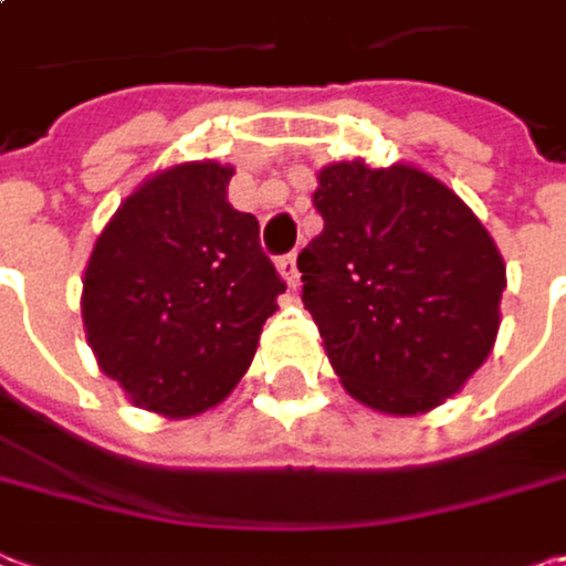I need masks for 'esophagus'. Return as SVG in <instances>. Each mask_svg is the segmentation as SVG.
Wrapping results in <instances>:
<instances>
[{
    "label": "esophagus",
    "mask_w": 566,
    "mask_h": 566,
    "mask_svg": "<svg viewBox=\"0 0 566 566\" xmlns=\"http://www.w3.org/2000/svg\"><path fill=\"white\" fill-rule=\"evenodd\" d=\"M279 275H282L287 287H297L301 272H297V259H294V255H284V259H279Z\"/></svg>",
    "instance_id": "34e87169"
}]
</instances>
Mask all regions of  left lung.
Listing matches in <instances>:
<instances>
[{
  "label": "left lung",
  "instance_id": "left-lung-1",
  "mask_svg": "<svg viewBox=\"0 0 566 566\" xmlns=\"http://www.w3.org/2000/svg\"><path fill=\"white\" fill-rule=\"evenodd\" d=\"M311 199L324 232L297 255L301 301L344 390L387 416L442 406L502 327L509 279L495 239L412 164H327Z\"/></svg>",
  "mask_w": 566,
  "mask_h": 566
}]
</instances>
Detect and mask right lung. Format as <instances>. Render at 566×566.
I'll list each match as a JSON object with an SVG mask.
<instances>
[{"label": "right lung", "instance_id": "obj_1", "mask_svg": "<svg viewBox=\"0 0 566 566\" xmlns=\"http://www.w3.org/2000/svg\"><path fill=\"white\" fill-rule=\"evenodd\" d=\"M232 172L216 160L150 172L101 229L81 279L101 374L167 419L235 390L284 291L259 219L229 202Z\"/></svg>", "mask_w": 566, "mask_h": 566}]
</instances>
